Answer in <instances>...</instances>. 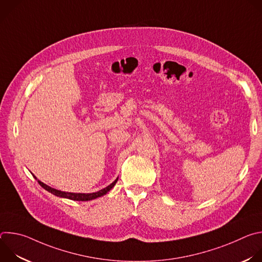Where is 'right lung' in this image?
I'll return each mask as SVG.
<instances>
[{"instance_id":"right-lung-1","label":"right lung","mask_w":262,"mask_h":262,"mask_svg":"<svg viewBox=\"0 0 262 262\" xmlns=\"http://www.w3.org/2000/svg\"><path fill=\"white\" fill-rule=\"evenodd\" d=\"M117 180H118V178H117L114 182H112L110 185H107L106 188H104V189H102V190H100V191H98V192L91 193V194H81V193L77 194V193H66V192H61V191H58V190H56V189L51 188V186L47 185L46 183L41 182L40 180H37V181H38V183L42 186V188H43L45 190H47L48 192H50V193H52V194H54V195H56V196H58V197L67 198V199H70V200H76V201H89V200L96 199V198H98V197H101V196L105 195V194H106L107 192H110V190H111L112 188H113V186L116 184Z\"/></svg>"}]
</instances>
